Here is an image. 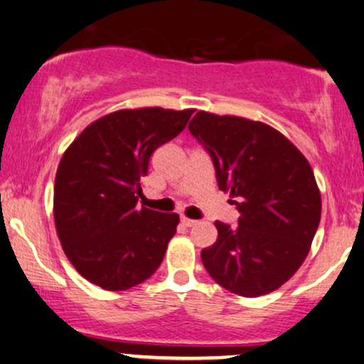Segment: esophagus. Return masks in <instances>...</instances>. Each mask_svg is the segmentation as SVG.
Returning <instances> with one entry per match:
<instances>
[{
  "mask_svg": "<svg viewBox=\"0 0 364 364\" xmlns=\"http://www.w3.org/2000/svg\"><path fill=\"white\" fill-rule=\"evenodd\" d=\"M181 223H182L183 226H186V228L196 226V224H197V221H194V219H189V218H186V216H182V218H181Z\"/></svg>",
  "mask_w": 364,
  "mask_h": 364,
  "instance_id": "34e87169",
  "label": "esophagus"
}]
</instances>
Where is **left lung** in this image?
I'll return each mask as SVG.
<instances>
[{
	"label": "left lung",
	"instance_id": "obj_1",
	"mask_svg": "<svg viewBox=\"0 0 364 364\" xmlns=\"http://www.w3.org/2000/svg\"><path fill=\"white\" fill-rule=\"evenodd\" d=\"M189 129L209 151L218 186L235 197L237 228L216 221L200 253L214 282L241 297L280 289L307 258L321 221V191L306 156L270 124L197 111Z\"/></svg>",
	"mask_w": 364,
	"mask_h": 364
}]
</instances>
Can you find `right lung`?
I'll use <instances>...</instances> for the list:
<instances>
[{"mask_svg": "<svg viewBox=\"0 0 364 364\" xmlns=\"http://www.w3.org/2000/svg\"><path fill=\"white\" fill-rule=\"evenodd\" d=\"M194 109L136 107L92 121L62 155L53 221L65 257L91 284L127 290L150 278L178 214L138 208L148 161L186 128Z\"/></svg>", "mask_w": 364, "mask_h": 364, "instance_id": "1", "label": "right lung"}]
</instances>
